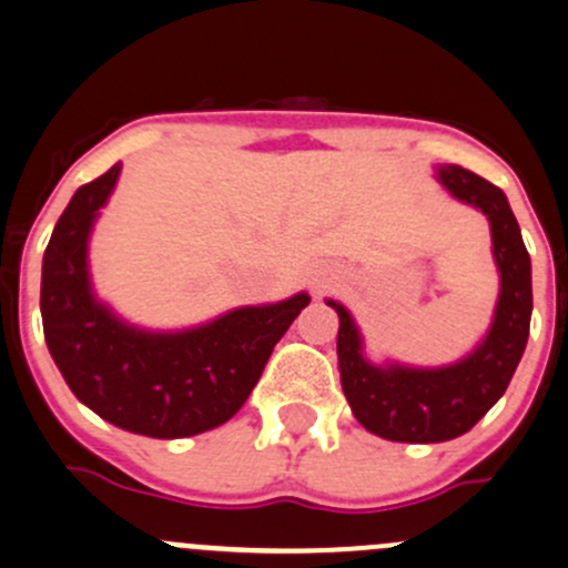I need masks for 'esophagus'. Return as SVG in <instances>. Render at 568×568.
Returning a JSON list of instances; mask_svg holds the SVG:
<instances>
[{
    "label": "esophagus",
    "instance_id": "1",
    "mask_svg": "<svg viewBox=\"0 0 568 568\" xmlns=\"http://www.w3.org/2000/svg\"><path fill=\"white\" fill-rule=\"evenodd\" d=\"M332 280H335V274H332V272H321V274H316V277H313V288H326V285H329Z\"/></svg>",
    "mask_w": 568,
    "mask_h": 568
}]
</instances>
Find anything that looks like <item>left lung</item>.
Returning <instances> with one entry per match:
<instances>
[{
	"mask_svg": "<svg viewBox=\"0 0 568 568\" xmlns=\"http://www.w3.org/2000/svg\"><path fill=\"white\" fill-rule=\"evenodd\" d=\"M437 178L456 200L484 211L491 225L500 300L484 343L445 368H382L363 357V337L346 307L326 302L341 318L337 365L348 406L371 434L393 443H448L467 434L506 393L530 332V255L503 189L459 164H443Z\"/></svg>",
	"mask_w": 568,
	"mask_h": 568,
	"instance_id": "8db88e82",
	"label": "left lung"
}]
</instances>
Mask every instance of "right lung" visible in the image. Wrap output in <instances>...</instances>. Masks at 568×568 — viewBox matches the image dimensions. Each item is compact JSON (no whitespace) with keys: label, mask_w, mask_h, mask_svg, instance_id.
I'll return each mask as SVG.
<instances>
[{"label":"right lung","mask_w":568,"mask_h":568,"mask_svg":"<svg viewBox=\"0 0 568 568\" xmlns=\"http://www.w3.org/2000/svg\"><path fill=\"white\" fill-rule=\"evenodd\" d=\"M120 164L77 189L43 255V335L62 379L112 426L156 439L203 434L231 420L311 296L239 307L183 332H145L90 288L88 239Z\"/></svg>","instance_id":"obj_1"}]
</instances>
